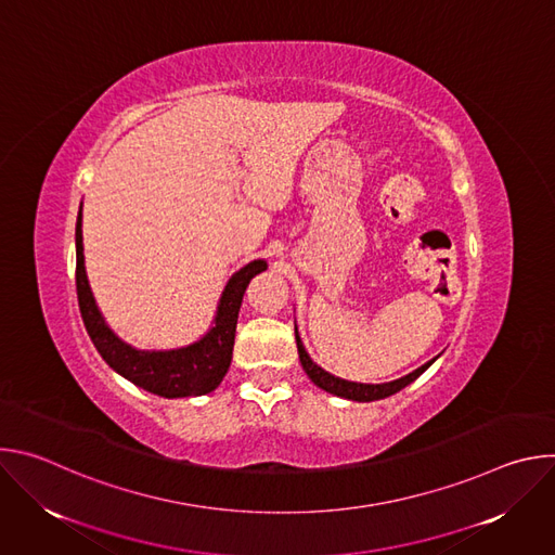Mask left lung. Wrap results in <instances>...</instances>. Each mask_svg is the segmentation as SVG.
<instances>
[{
	"label": "left lung",
	"instance_id": "8db88e82",
	"mask_svg": "<svg viewBox=\"0 0 555 555\" xmlns=\"http://www.w3.org/2000/svg\"><path fill=\"white\" fill-rule=\"evenodd\" d=\"M294 334H296V347H298V358H300V364L307 373V377L327 392L332 395H338V398H345V400H351V402H375V400H384L388 398V395H395L398 390H402L404 386H409L411 382H415L437 358L428 360L426 364H422L420 369H415L413 373L404 375V377H398L392 382H382V384H362V382H349V379H343V377H336L332 375L330 371H325L323 366L315 364L309 353L305 351L302 347V340H300V334L298 330L294 327Z\"/></svg>",
	"mask_w": 555,
	"mask_h": 555
}]
</instances>
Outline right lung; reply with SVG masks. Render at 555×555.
Here are the masks:
<instances>
[{
  "mask_svg": "<svg viewBox=\"0 0 555 555\" xmlns=\"http://www.w3.org/2000/svg\"><path fill=\"white\" fill-rule=\"evenodd\" d=\"M263 270H268V263L257 259L228 279L212 327L199 340L178 349H135L109 330L94 300L83 257V212L78 210L76 217V294L86 330L96 351L118 375L160 398H197L221 384L232 360L236 319L246 287Z\"/></svg>",
  "mask_w": 555,
  "mask_h": 555,
  "instance_id": "add662e5",
  "label": "right lung"
}]
</instances>
